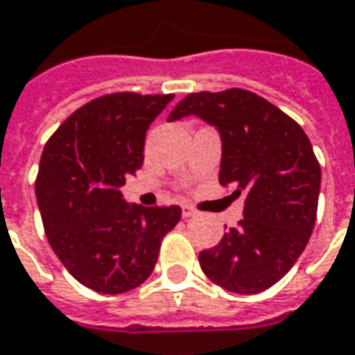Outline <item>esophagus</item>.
I'll return each mask as SVG.
<instances>
[{
    "mask_svg": "<svg viewBox=\"0 0 355 355\" xmlns=\"http://www.w3.org/2000/svg\"><path fill=\"white\" fill-rule=\"evenodd\" d=\"M196 216H198L196 208H192V206H188V204L182 206V218H196Z\"/></svg>",
    "mask_w": 355,
    "mask_h": 355,
    "instance_id": "1",
    "label": "esophagus"
}]
</instances>
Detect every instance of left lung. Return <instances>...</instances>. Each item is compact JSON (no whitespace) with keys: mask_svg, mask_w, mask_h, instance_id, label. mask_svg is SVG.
<instances>
[{"mask_svg":"<svg viewBox=\"0 0 355 355\" xmlns=\"http://www.w3.org/2000/svg\"><path fill=\"white\" fill-rule=\"evenodd\" d=\"M202 118L221 137L219 182L245 198L243 219L219 245L200 252L214 284L233 293H260L284 278L309 243L317 219L320 167L295 120L245 89L190 93L168 122Z\"/></svg>","mask_w":355,"mask_h":355,"instance_id":"left-lung-1","label":"left lung"}]
</instances>
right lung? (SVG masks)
Wrapping results in <instances>:
<instances>
[{"mask_svg":"<svg viewBox=\"0 0 355 355\" xmlns=\"http://www.w3.org/2000/svg\"><path fill=\"white\" fill-rule=\"evenodd\" d=\"M175 95L112 93L77 108L48 139L36 202L46 237L73 278L116 295L141 286L180 208L128 204L120 187L144 163L149 124Z\"/></svg>","mask_w":355,"mask_h":355,"instance_id":"right-lung-1","label":"right lung"}]
</instances>
